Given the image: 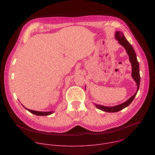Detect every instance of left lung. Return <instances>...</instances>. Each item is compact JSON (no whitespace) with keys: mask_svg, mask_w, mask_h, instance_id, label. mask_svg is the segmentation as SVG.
Returning <instances> with one entry per match:
<instances>
[{"mask_svg":"<svg viewBox=\"0 0 155 155\" xmlns=\"http://www.w3.org/2000/svg\"><path fill=\"white\" fill-rule=\"evenodd\" d=\"M115 38L118 41V43L120 44V45H121L125 48L129 56V61L132 65V77L137 84V90L136 93L133 96L130 97L126 102L120 105H117L114 107H105L104 105L94 104L95 106L97 108L106 112H117L118 111H120L121 110L124 108L125 107H127L129 104H130V103L132 101H133L135 96L137 93V91L139 89V86H140V72H139V64L137 59L136 54L134 51V48H132L131 44L126 40V38H125V37L124 36L123 34L121 32L117 31L115 32Z\"/></svg>","mask_w":155,"mask_h":155,"instance_id":"left-lung-1","label":"left lung"}]
</instances>
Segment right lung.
Masks as SVG:
<instances>
[{"mask_svg":"<svg viewBox=\"0 0 155 155\" xmlns=\"http://www.w3.org/2000/svg\"><path fill=\"white\" fill-rule=\"evenodd\" d=\"M25 108L26 110H28L29 112H31V113H32V114H34L35 115H37V116H45V115L47 116V115H51V114H52L54 112V111H51V112H38V111H35V110H32L28 109L26 107H25Z\"/></svg>","mask_w":155,"mask_h":155,"instance_id":"obj_1","label":"right lung"}]
</instances>
